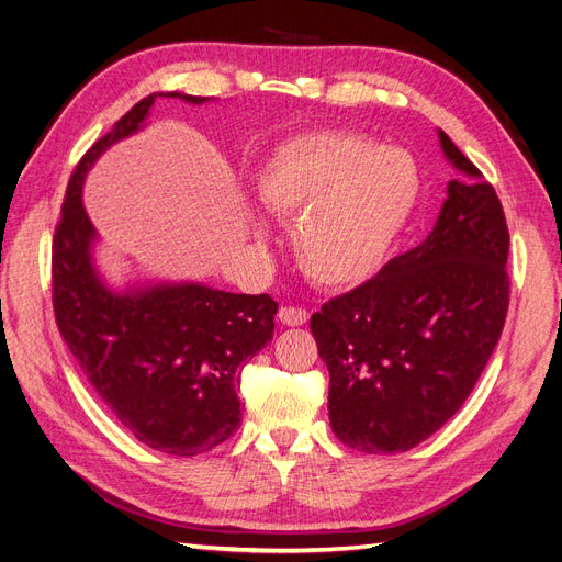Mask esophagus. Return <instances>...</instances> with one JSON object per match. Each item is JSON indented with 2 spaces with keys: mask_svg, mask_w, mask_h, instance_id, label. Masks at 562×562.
I'll return each mask as SVG.
<instances>
[{
  "mask_svg": "<svg viewBox=\"0 0 562 562\" xmlns=\"http://www.w3.org/2000/svg\"><path fill=\"white\" fill-rule=\"evenodd\" d=\"M279 318L283 326H304V323L310 321V312L302 310V307H281L279 310Z\"/></svg>",
  "mask_w": 562,
  "mask_h": 562,
  "instance_id": "34e87169",
  "label": "esophagus"
}]
</instances>
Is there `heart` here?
I'll list each match as a JSON object with an SVG mask.
<instances>
[{
  "mask_svg": "<svg viewBox=\"0 0 562 562\" xmlns=\"http://www.w3.org/2000/svg\"><path fill=\"white\" fill-rule=\"evenodd\" d=\"M262 206L295 220L293 248L314 283L349 288L378 274L419 196L411 151L356 131L281 143L255 176Z\"/></svg>",
  "mask_w": 562,
  "mask_h": 562,
  "instance_id": "1",
  "label": "heart"
}]
</instances>
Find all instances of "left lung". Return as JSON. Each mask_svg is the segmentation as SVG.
<instances>
[{"mask_svg": "<svg viewBox=\"0 0 562 562\" xmlns=\"http://www.w3.org/2000/svg\"><path fill=\"white\" fill-rule=\"evenodd\" d=\"M459 168L422 246L333 297L310 321L330 372V427L345 446L415 448L462 407L508 310V227L495 187L438 131Z\"/></svg>", "mask_w": 562, "mask_h": 562, "instance_id": "left-lung-1", "label": "left lung"}]
</instances>
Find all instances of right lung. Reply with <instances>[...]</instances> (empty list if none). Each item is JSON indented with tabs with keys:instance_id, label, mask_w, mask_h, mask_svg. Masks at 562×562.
<instances>
[{
	"instance_id": "1",
	"label": "right lung",
	"mask_w": 562,
	"mask_h": 562,
	"mask_svg": "<svg viewBox=\"0 0 562 562\" xmlns=\"http://www.w3.org/2000/svg\"><path fill=\"white\" fill-rule=\"evenodd\" d=\"M149 93L79 159L67 182L50 248V300L60 335L83 375L116 419L140 443L192 457L227 440L241 422L236 389L250 356L274 333L279 304L269 295H234L206 285H159L114 295L91 267L93 225L81 206V184L112 143L140 128Z\"/></svg>"
}]
</instances>
